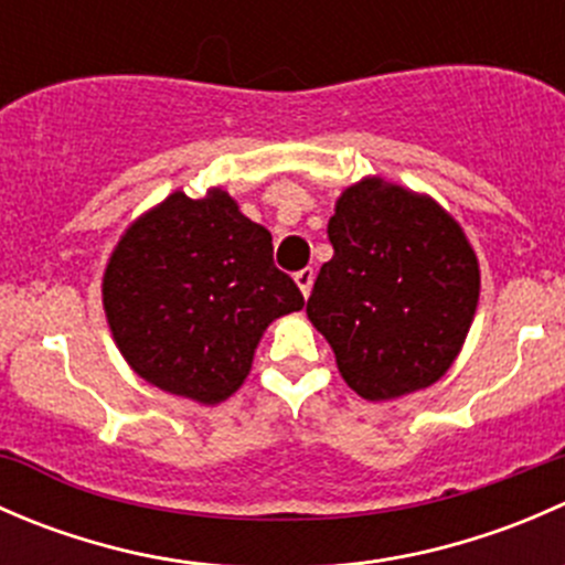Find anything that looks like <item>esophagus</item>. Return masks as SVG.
I'll return each instance as SVG.
<instances>
[{"label": "esophagus", "instance_id": "34e87169", "mask_svg": "<svg viewBox=\"0 0 565 565\" xmlns=\"http://www.w3.org/2000/svg\"><path fill=\"white\" fill-rule=\"evenodd\" d=\"M295 284L300 287L303 298H309L311 287H315V270H311V267H303V270H298V273H295Z\"/></svg>", "mask_w": 565, "mask_h": 565}]
</instances>
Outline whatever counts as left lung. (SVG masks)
<instances>
[{
	"mask_svg": "<svg viewBox=\"0 0 565 565\" xmlns=\"http://www.w3.org/2000/svg\"><path fill=\"white\" fill-rule=\"evenodd\" d=\"M328 241L333 259L319 267L306 315L344 383L369 402L437 383L481 292L461 226L431 196L366 177L339 196Z\"/></svg>",
	"mask_w": 565,
	"mask_h": 565,
	"instance_id": "1",
	"label": "left lung"
}]
</instances>
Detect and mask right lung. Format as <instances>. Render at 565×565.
I'll list each match as a JSON object with an SVG mask.
<instances>
[{"label": "right lung", "mask_w": 565, "mask_h": 565, "mask_svg": "<svg viewBox=\"0 0 565 565\" xmlns=\"http://www.w3.org/2000/svg\"><path fill=\"white\" fill-rule=\"evenodd\" d=\"M104 309L139 377L174 396L218 404L248 377L273 319L303 295L273 265V237L221 188L169 193L119 237L104 273Z\"/></svg>", "instance_id": "1"}]
</instances>
